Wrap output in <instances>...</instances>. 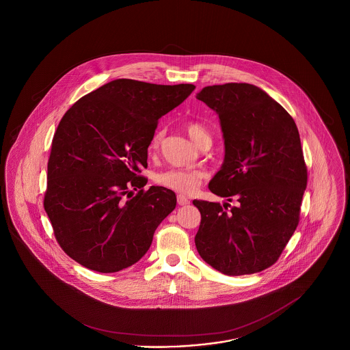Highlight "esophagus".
<instances>
[{
  "instance_id": "obj_1",
  "label": "esophagus",
  "mask_w": 350,
  "mask_h": 350,
  "mask_svg": "<svg viewBox=\"0 0 350 350\" xmlns=\"http://www.w3.org/2000/svg\"><path fill=\"white\" fill-rule=\"evenodd\" d=\"M177 202H178V205L183 206V205H189L190 200H189L185 195H178V196H177Z\"/></svg>"
}]
</instances>
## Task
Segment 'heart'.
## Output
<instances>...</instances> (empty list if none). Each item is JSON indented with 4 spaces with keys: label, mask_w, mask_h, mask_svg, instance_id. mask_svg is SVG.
<instances>
[{
    "label": "heart",
    "mask_w": 350,
    "mask_h": 350,
    "mask_svg": "<svg viewBox=\"0 0 350 350\" xmlns=\"http://www.w3.org/2000/svg\"><path fill=\"white\" fill-rule=\"evenodd\" d=\"M186 131L189 133L191 139L199 145L204 138L211 137L208 131L199 123H189L186 126ZM163 133L158 131L150 142L148 150L152 152L159 148ZM205 177V173L200 170H187V168H170V170H161L157 176L155 180L160 186L167 187L170 190L178 191L183 193H189L198 189L202 178Z\"/></svg>",
    "instance_id": "heart-1"
}]
</instances>
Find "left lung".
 Returning a JSON list of instances; mask_svg holds the SVG:
<instances>
[{
    "mask_svg": "<svg viewBox=\"0 0 350 350\" xmlns=\"http://www.w3.org/2000/svg\"><path fill=\"white\" fill-rule=\"evenodd\" d=\"M196 98L218 114L224 139L209 190L237 202H192L202 214L196 249L224 275L260 272L275 265L299 223L308 174L297 124L254 85H208Z\"/></svg>",
    "mask_w": 350,
    "mask_h": 350,
    "instance_id": "8db88e82",
    "label": "left lung"
}]
</instances>
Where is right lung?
Listing matches in <instances>:
<instances>
[{
	"label": "right lung",
	"instance_id": "add662e5",
	"mask_svg": "<svg viewBox=\"0 0 350 350\" xmlns=\"http://www.w3.org/2000/svg\"><path fill=\"white\" fill-rule=\"evenodd\" d=\"M193 90L116 79L64 114L53 136L43 205L57 243L75 262L113 273L146 254L177 199L161 186L144 190L148 178L138 173L148 167L158 120Z\"/></svg>",
	"mask_w": 350,
	"mask_h": 350
}]
</instances>
